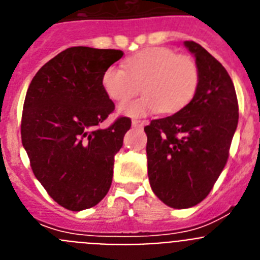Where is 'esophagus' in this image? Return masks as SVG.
Wrapping results in <instances>:
<instances>
[{
    "mask_svg": "<svg viewBox=\"0 0 260 260\" xmlns=\"http://www.w3.org/2000/svg\"><path fill=\"white\" fill-rule=\"evenodd\" d=\"M132 123L134 127H143V126L146 125V121H142V119H133Z\"/></svg>",
    "mask_w": 260,
    "mask_h": 260,
    "instance_id": "obj_1",
    "label": "esophagus"
}]
</instances>
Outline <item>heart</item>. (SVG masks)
Instances as JSON below:
<instances>
[{
  "mask_svg": "<svg viewBox=\"0 0 260 260\" xmlns=\"http://www.w3.org/2000/svg\"><path fill=\"white\" fill-rule=\"evenodd\" d=\"M198 83L199 71L195 62L162 47L135 53L125 61V69L109 66L102 78L105 93L117 103L137 96L143 86V98L119 107L121 113L132 117L157 110L164 114L177 113L194 98Z\"/></svg>",
  "mask_w": 260,
  "mask_h": 260,
  "instance_id": "obj_1",
  "label": "heart"
}]
</instances>
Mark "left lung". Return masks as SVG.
Wrapping results in <instances>:
<instances>
[{
    "label": "left lung",
    "instance_id": "1",
    "mask_svg": "<svg viewBox=\"0 0 260 260\" xmlns=\"http://www.w3.org/2000/svg\"><path fill=\"white\" fill-rule=\"evenodd\" d=\"M199 83L191 102L173 116L152 119L147 134L148 178L155 195L172 208L201 203L228 161L238 123V102L228 71L195 41Z\"/></svg>",
    "mask_w": 260,
    "mask_h": 260
}]
</instances>
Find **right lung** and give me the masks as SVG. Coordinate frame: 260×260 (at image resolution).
<instances>
[{"label":"right lung","instance_id":"obj_1","mask_svg":"<svg viewBox=\"0 0 260 260\" xmlns=\"http://www.w3.org/2000/svg\"><path fill=\"white\" fill-rule=\"evenodd\" d=\"M122 50L68 48L48 61L29 83L22 113V143L32 172L53 201L70 211L91 208L112 185L114 156L132 126L114 110L102 84Z\"/></svg>","mask_w":260,"mask_h":260}]
</instances>
